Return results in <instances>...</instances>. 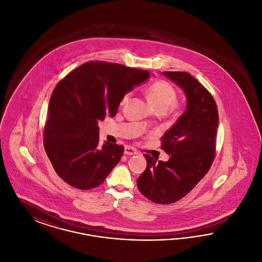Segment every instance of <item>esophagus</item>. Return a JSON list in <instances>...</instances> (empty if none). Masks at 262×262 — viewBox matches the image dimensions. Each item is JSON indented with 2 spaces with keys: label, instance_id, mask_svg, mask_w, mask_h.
<instances>
[{
  "label": "esophagus",
  "instance_id": "obj_1",
  "mask_svg": "<svg viewBox=\"0 0 262 262\" xmlns=\"http://www.w3.org/2000/svg\"><path fill=\"white\" fill-rule=\"evenodd\" d=\"M125 155H136L137 154V151L132 146H125Z\"/></svg>",
  "mask_w": 262,
  "mask_h": 262
}]
</instances>
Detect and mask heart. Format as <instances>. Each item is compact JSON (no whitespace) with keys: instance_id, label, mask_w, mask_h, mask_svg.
<instances>
[{"instance_id":"obj_1","label":"heart","mask_w":262,"mask_h":262,"mask_svg":"<svg viewBox=\"0 0 262 262\" xmlns=\"http://www.w3.org/2000/svg\"><path fill=\"white\" fill-rule=\"evenodd\" d=\"M129 96L130 93H125L121 100V104L125 105L129 99ZM146 96L154 111L162 110L166 112L174 106L178 99L174 88L165 80H158L151 83L146 89Z\"/></svg>"}]
</instances>
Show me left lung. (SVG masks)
I'll use <instances>...</instances> for the list:
<instances>
[{
	"instance_id": "8db88e82",
	"label": "left lung",
	"mask_w": 262,
	"mask_h": 262,
	"mask_svg": "<svg viewBox=\"0 0 262 262\" xmlns=\"http://www.w3.org/2000/svg\"><path fill=\"white\" fill-rule=\"evenodd\" d=\"M162 74L184 90L187 108L161 138L169 160L144 154L147 165L137 187L151 201L170 204L187 195L209 171L219 117L215 100L198 79L185 72Z\"/></svg>"
}]
</instances>
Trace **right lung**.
<instances>
[{
	"instance_id": "right-lung-1",
	"label": "right lung",
	"mask_w": 262,
	"mask_h": 262,
	"mask_svg": "<svg viewBox=\"0 0 262 262\" xmlns=\"http://www.w3.org/2000/svg\"><path fill=\"white\" fill-rule=\"evenodd\" d=\"M148 71L115 62H88L54 89L44 127V147L58 176L72 187L100 186L120 162L124 146L99 144L98 121L114 117L126 92L146 81Z\"/></svg>"
}]
</instances>
